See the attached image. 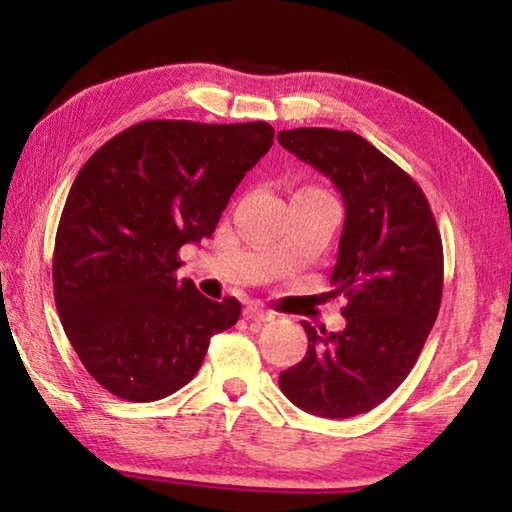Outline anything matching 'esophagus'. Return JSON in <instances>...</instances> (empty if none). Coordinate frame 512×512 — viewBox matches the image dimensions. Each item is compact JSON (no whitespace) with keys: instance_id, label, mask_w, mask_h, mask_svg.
Here are the masks:
<instances>
[{"instance_id":"1","label":"esophagus","mask_w":512,"mask_h":512,"mask_svg":"<svg viewBox=\"0 0 512 512\" xmlns=\"http://www.w3.org/2000/svg\"><path fill=\"white\" fill-rule=\"evenodd\" d=\"M244 316L248 320H253V323H268V320L275 318V314H273L271 309L257 305V302H250V305L244 309Z\"/></svg>"}]
</instances>
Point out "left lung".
<instances>
[{"label": "left lung", "instance_id": "8db88e82", "mask_svg": "<svg viewBox=\"0 0 512 512\" xmlns=\"http://www.w3.org/2000/svg\"><path fill=\"white\" fill-rule=\"evenodd\" d=\"M277 142L343 196L332 293L348 300L343 332L302 323L307 354L280 388L302 411L345 420L384 402L418 361L443 298V241L418 183L361 135L293 128Z\"/></svg>", "mask_w": 512, "mask_h": 512}]
</instances>
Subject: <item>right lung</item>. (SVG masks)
I'll list each match as a JSON object with an SVG mask.
<instances>
[{"label":"right lung","mask_w":512,"mask_h":512,"mask_svg":"<svg viewBox=\"0 0 512 512\" xmlns=\"http://www.w3.org/2000/svg\"><path fill=\"white\" fill-rule=\"evenodd\" d=\"M273 128L155 119L126 128L83 164L60 216L54 298L85 370L128 402L194 379L214 334L241 316L180 282L178 250L212 237Z\"/></svg>","instance_id":"1"}]
</instances>
